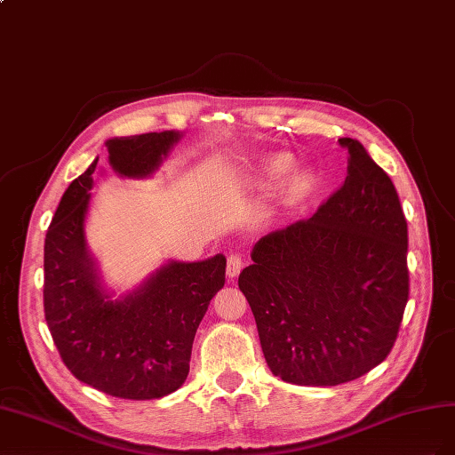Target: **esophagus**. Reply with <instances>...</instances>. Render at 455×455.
I'll use <instances>...</instances> for the list:
<instances>
[{"label": "esophagus", "mask_w": 455, "mask_h": 455, "mask_svg": "<svg viewBox=\"0 0 455 455\" xmlns=\"http://www.w3.org/2000/svg\"><path fill=\"white\" fill-rule=\"evenodd\" d=\"M242 268H243L242 255H238V253L228 255V259H227V276L228 278H236L240 275Z\"/></svg>", "instance_id": "obj_1"}]
</instances>
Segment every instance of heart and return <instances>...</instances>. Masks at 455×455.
<instances>
[{"label": "heart", "mask_w": 455, "mask_h": 455, "mask_svg": "<svg viewBox=\"0 0 455 455\" xmlns=\"http://www.w3.org/2000/svg\"><path fill=\"white\" fill-rule=\"evenodd\" d=\"M290 167H291V158L288 154H272L261 164V177L267 180H280L285 173L290 172ZM291 185L297 190H301L307 185V180L303 175H295L291 179Z\"/></svg>", "instance_id": "heart-1"}]
</instances>
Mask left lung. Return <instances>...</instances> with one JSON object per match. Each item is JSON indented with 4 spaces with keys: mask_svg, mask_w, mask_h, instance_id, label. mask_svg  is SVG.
<instances>
[{
    "mask_svg": "<svg viewBox=\"0 0 455 455\" xmlns=\"http://www.w3.org/2000/svg\"><path fill=\"white\" fill-rule=\"evenodd\" d=\"M347 179L318 212L255 243L238 285L276 378L333 387L388 356L410 295L408 223L393 180L343 137Z\"/></svg>",
    "mask_w": 455,
    "mask_h": 455,
    "instance_id": "8db88e82",
    "label": "left lung"
}]
</instances>
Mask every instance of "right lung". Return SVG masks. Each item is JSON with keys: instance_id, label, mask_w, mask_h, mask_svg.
<instances>
[{"instance_id": "add662e5", "label": "right lung", "mask_w": 455, "mask_h": 455, "mask_svg": "<svg viewBox=\"0 0 455 455\" xmlns=\"http://www.w3.org/2000/svg\"><path fill=\"white\" fill-rule=\"evenodd\" d=\"M179 139L177 132L110 139L108 162L124 177H148ZM97 162L72 180L47 228L45 320L76 379L118 398H162L187 379L194 335L225 285L227 259L172 261L137 291L110 301L84 235Z\"/></svg>"}]
</instances>
